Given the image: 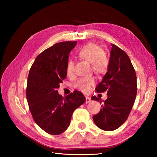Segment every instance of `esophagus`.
I'll return each mask as SVG.
<instances>
[{"label":"esophagus","instance_id":"obj_1","mask_svg":"<svg viewBox=\"0 0 157 157\" xmlns=\"http://www.w3.org/2000/svg\"><path fill=\"white\" fill-rule=\"evenodd\" d=\"M91 99L90 97H88V96H86V103L87 104V103H89L90 102Z\"/></svg>","mask_w":157,"mask_h":157}]
</instances>
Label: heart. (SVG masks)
<instances>
[{"label": "heart", "instance_id": "b5f03b06", "mask_svg": "<svg viewBox=\"0 0 157 157\" xmlns=\"http://www.w3.org/2000/svg\"><path fill=\"white\" fill-rule=\"evenodd\" d=\"M77 55L79 57L90 63L91 69L96 74L101 75L107 71L109 65V59L101 46L94 43H88L79 48ZM74 62L72 59H69L66 63V73L68 75L73 73ZM95 84V78L93 76L84 77L78 79L74 87L84 93L90 91L92 86Z\"/></svg>", "mask_w": 157, "mask_h": 157}]
</instances>
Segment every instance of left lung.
<instances>
[{"label":"left lung","instance_id":"8db88e82","mask_svg":"<svg viewBox=\"0 0 157 157\" xmlns=\"http://www.w3.org/2000/svg\"><path fill=\"white\" fill-rule=\"evenodd\" d=\"M111 46L108 71L95 89L98 93L107 92L108 98L100 112L93 116L95 124L105 131H113L123 124L137 94V78L128 55L117 46ZM91 98L102 102L95 96Z\"/></svg>","mask_w":157,"mask_h":157}]
</instances>
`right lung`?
Returning a JSON list of instances; mask_svg holds the SVG:
<instances>
[{"label": "right lung", "mask_w": 157, "mask_h": 157, "mask_svg": "<svg viewBox=\"0 0 157 157\" xmlns=\"http://www.w3.org/2000/svg\"><path fill=\"white\" fill-rule=\"evenodd\" d=\"M76 44L75 41L56 43L39 54L29 69L26 88L29 111L36 124L51 135L64 132L73 111L86 101L79 91L63 97L56 90L67 78L66 63Z\"/></svg>", "instance_id": "obj_1"}]
</instances>
